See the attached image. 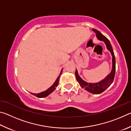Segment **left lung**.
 <instances>
[{
    "mask_svg": "<svg viewBox=\"0 0 131 131\" xmlns=\"http://www.w3.org/2000/svg\"><path fill=\"white\" fill-rule=\"evenodd\" d=\"M92 30L95 32L97 38L99 40L105 42L107 49L111 52V54L112 55V70L110 73V74H108L105 79L101 81L98 82V83H89L84 81L79 76L78 72H77V70H76L75 75H76L77 81L79 82L80 85L81 86L82 88H84L88 92L92 93V94H99L103 91H105L112 84L113 81L114 80L115 72H116V59H115V55L114 54L112 46L111 45L110 41L104 35L102 34L99 31L95 29H92Z\"/></svg>",
    "mask_w": 131,
    "mask_h": 131,
    "instance_id": "obj_1",
    "label": "left lung"
}]
</instances>
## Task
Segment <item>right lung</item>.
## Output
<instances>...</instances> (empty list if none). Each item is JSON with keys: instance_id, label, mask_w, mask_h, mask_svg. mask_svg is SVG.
Returning <instances> with one entry per match:
<instances>
[{"instance_id": "1", "label": "right lung", "mask_w": 131, "mask_h": 131, "mask_svg": "<svg viewBox=\"0 0 131 131\" xmlns=\"http://www.w3.org/2000/svg\"><path fill=\"white\" fill-rule=\"evenodd\" d=\"M62 72V69L61 73H60V74H59V76L58 77V78L57 79L56 81H55V83L52 84V85L51 86V87L48 88V89H47V90L45 91H44V92H41L40 93H39V94H34V93H32V92H31L30 94L35 95V96H37V97H44L47 96L48 95H50L51 93H52L55 89H56V87H57L58 85L59 77H60V76H61Z\"/></svg>"}]
</instances>
